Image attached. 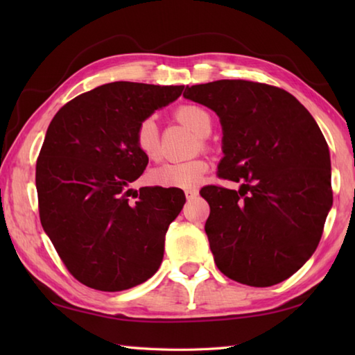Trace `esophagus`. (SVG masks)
Instances as JSON below:
<instances>
[{
	"label": "esophagus",
	"instance_id": "obj_1",
	"mask_svg": "<svg viewBox=\"0 0 355 355\" xmlns=\"http://www.w3.org/2000/svg\"><path fill=\"white\" fill-rule=\"evenodd\" d=\"M184 193H186V198L187 200H193V198L198 197V191L197 189H187V191H184Z\"/></svg>",
	"mask_w": 355,
	"mask_h": 355
}]
</instances>
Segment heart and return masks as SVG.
<instances>
[{"label": "heart", "instance_id": "1", "mask_svg": "<svg viewBox=\"0 0 355 355\" xmlns=\"http://www.w3.org/2000/svg\"><path fill=\"white\" fill-rule=\"evenodd\" d=\"M177 122L189 128L200 137H205L212 128V119L207 110L200 105H182L173 111ZM134 145L139 153L150 162L160 158V140H158V128L153 117L143 119L134 131ZM209 169V163L205 158H193L187 162L166 163L149 172V183L160 187H173V189H191L201 183L202 177Z\"/></svg>", "mask_w": 355, "mask_h": 355}]
</instances>
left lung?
I'll list each match as a JSON object with an SVG mask.
<instances>
[{
	"label": "left lung",
	"instance_id": "8db88e82",
	"mask_svg": "<svg viewBox=\"0 0 355 355\" xmlns=\"http://www.w3.org/2000/svg\"><path fill=\"white\" fill-rule=\"evenodd\" d=\"M186 99L214 110L223 126L218 177L206 186L205 230L216 267L250 286L288 279L311 258L333 206L327 140L313 116L282 88L252 80L186 87Z\"/></svg>",
	"mask_w": 355,
	"mask_h": 355
}]
</instances>
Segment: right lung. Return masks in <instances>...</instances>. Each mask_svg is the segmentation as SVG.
Returning a JSON list of instances; mask_svg holds the SVG:
<instances>
[{"label":"right lung","instance_id":"add662e5","mask_svg":"<svg viewBox=\"0 0 355 355\" xmlns=\"http://www.w3.org/2000/svg\"><path fill=\"white\" fill-rule=\"evenodd\" d=\"M183 89L112 82L74 97L50 122L36 162L41 224L67 270L89 288H132L160 267L164 235L186 198L155 186L130 200V184L148 166L134 131Z\"/></svg>","mask_w":355,"mask_h":355}]
</instances>
